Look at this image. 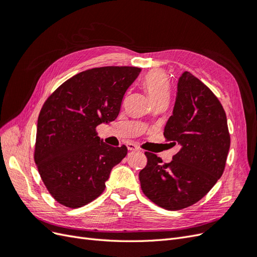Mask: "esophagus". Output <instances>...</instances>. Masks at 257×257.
Listing matches in <instances>:
<instances>
[{
	"label": "esophagus",
	"instance_id": "obj_1",
	"mask_svg": "<svg viewBox=\"0 0 257 257\" xmlns=\"http://www.w3.org/2000/svg\"><path fill=\"white\" fill-rule=\"evenodd\" d=\"M126 146H127V149H128L130 151H138V150H139V147H138L137 145H135V144L128 143Z\"/></svg>",
	"mask_w": 257,
	"mask_h": 257
}]
</instances>
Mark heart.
Instances as JSON below:
<instances>
[{
  "label": "heart",
  "instance_id": "obj_1",
  "mask_svg": "<svg viewBox=\"0 0 257 257\" xmlns=\"http://www.w3.org/2000/svg\"><path fill=\"white\" fill-rule=\"evenodd\" d=\"M143 84L152 102L163 98H169L170 96L169 79L166 73L161 71V69H153V71L148 73L145 76Z\"/></svg>",
  "mask_w": 257,
  "mask_h": 257
}]
</instances>
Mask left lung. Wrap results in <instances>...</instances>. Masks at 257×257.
<instances>
[{
  "label": "left lung",
  "instance_id": "8db88e82",
  "mask_svg": "<svg viewBox=\"0 0 257 257\" xmlns=\"http://www.w3.org/2000/svg\"><path fill=\"white\" fill-rule=\"evenodd\" d=\"M164 136L180 150L169 164L146 152L142 190L154 204L180 210L197 203L221 178L230 146L226 114L207 85L184 72L178 79L173 114Z\"/></svg>",
  "mask_w": 257,
  "mask_h": 257
}]
</instances>
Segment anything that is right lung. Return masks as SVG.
Returning a JSON list of instances; mask_svg holds the SVG:
<instances>
[{
  "instance_id": "right-lung-1",
  "label": "right lung",
  "mask_w": 257,
  "mask_h": 257,
  "mask_svg": "<svg viewBox=\"0 0 257 257\" xmlns=\"http://www.w3.org/2000/svg\"><path fill=\"white\" fill-rule=\"evenodd\" d=\"M142 72L131 66L92 68L75 75L46 100L37 121L34 159L52 197L69 208L97 198L127 148L103 142L95 128L118 116L122 98Z\"/></svg>"
}]
</instances>
